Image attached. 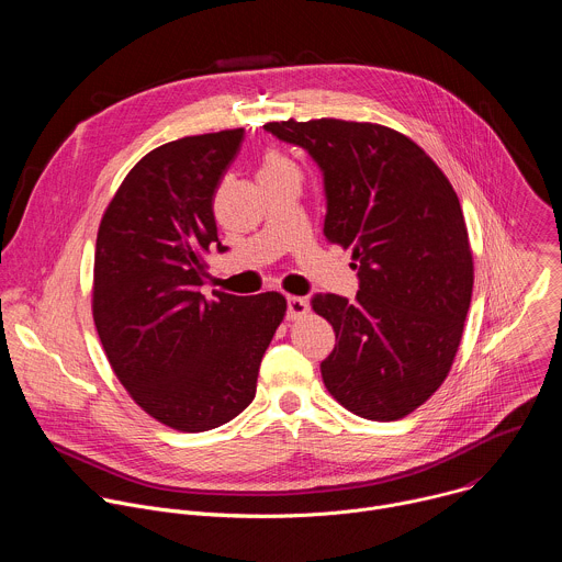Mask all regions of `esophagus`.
Returning a JSON list of instances; mask_svg holds the SVG:
<instances>
[{"label": "esophagus", "instance_id": "obj_1", "mask_svg": "<svg viewBox=\"0 0 562 562\" xmlns=\"http://www.w3.org/2000/svg\"><path fill=\"white\" fill-rule=\"evenodd\" d=\"M306 313H308V302L304 297H297V295L286 297V317L289 319H300Z\"/></svg>", "mask_w": 562, "mask_h": 562}]
</instances>
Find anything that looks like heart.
Masks as SVG:
<instances>
[{"instance_id": "1", "label": "heart", "mask_w": 562, "mask_h": 562, "mask_svg": "<svg viewBox=\"0 0 562 562\" xmlns=\"http://www.w3.org/2000/svg\"><path fill=\"white\" fill-rule=\"evenodd\" d=\"M260 173H295V176H297L295 167L289 162L286 157H282L280 153H269V155H265Z\"/></svg>"}]
</instances>
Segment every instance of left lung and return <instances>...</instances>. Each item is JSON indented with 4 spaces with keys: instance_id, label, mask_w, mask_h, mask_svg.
<instances>
[{
    "instance_id": "left-lung-1",
    "label": "left lung",
    "mask_w": 562,
    "mask_h": 562,
    "mask_svg": "<svg viewBox=\"0 0 562 562\" xmlns=\"http://www.w3.org/2000/svg\"><path fill=\"white\" fill-rule=\"evenodd\" d=\"M323 171L331 245L353 251V302L315 293L336 347L319 364L351 414L405 418L445 382L460 347L473 289L467 224L453 187L407 135L369 122H269Z\"/></svg>"
}]
</instances>
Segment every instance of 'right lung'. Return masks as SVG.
Listing matches in <instances>:
<instances>
[{"mask_svg": "<svg viewBox=\"0 0 562 562\" xmlns=\"http://www.w3.org/2000/svg\"><path fill=\"white\" fill-rule=\"evenodd\" d=\"M245 128L191 135L146 153L98 231L93 319L135 403L178 431H209L256 397L284 295H202L204 256L220 245L213 195Z\"/></svg>", "mask_w": 562, "mask_h": 562, "instance_id": "add662e5", "label": "right lung"}]
</instances>
